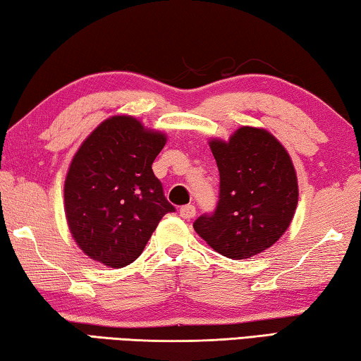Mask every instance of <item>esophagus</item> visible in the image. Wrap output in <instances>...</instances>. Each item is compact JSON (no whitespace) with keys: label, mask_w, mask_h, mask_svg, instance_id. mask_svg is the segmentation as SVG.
<instances>
[{"label":"esophagus","mask_w":361,"mask_h":361,"mask_svg":"<svg viewBox=\"0 0 361 361\" xmlns=\"http://www.w3.org/2000/svg\"><path fill=\"white\" fill-rule=\"evenodd\" d=\"M195 212H197V209H195L193 204H187V206H182V208L179 209V214L182 219L185 221H190L195 217Z\"/></svg>","instance_id":"obj_1"}]
</instances>
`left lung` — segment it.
<instances>
[{
    "instance_id": "obj_1",
    "label": "left lung",
    "mask_w": 361,
    "mask_h": 361,
    "mask_svg": "<svg viewBox=\"0 0 361 361\" xmlns=\"http://www.w3.org/2000/svg\"><path fill=\"white\" fill-rule=\"evenodd\" d=\"M221 174L214 214L198 217L195 232L230 259H247L274 246L299 202L298 176L281 142L264 128L241 126L228 140L211 139Z\"/></svg>"
}]
</instances>
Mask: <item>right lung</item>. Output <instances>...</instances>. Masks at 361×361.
I'll return each mask as SVG.
<instances>
[{
    "label": "right lung",
    "mask_w": 361,
    "mask_h": 361,
    "mask_svg": "<svg viewBox=\"0 0 361 361\" xmlns=\"http://www.w3.org/2000/svg\"><path fill=\"white\" fill-rule=\"evenodd\" d=\"M166 134L131 115L104 120L82 140L63 184L68 230L80 250L111 269L137 259L164 214L174 212L152 163Z\"/></svg>",
    "instance_id": "add662e5"
}]
</instances>
